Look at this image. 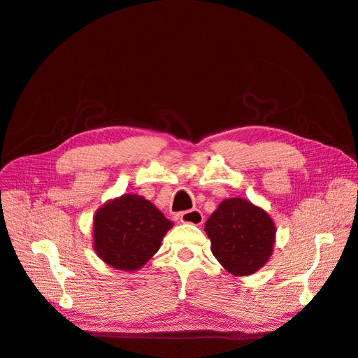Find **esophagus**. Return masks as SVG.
<instances>
[{
  "instance_id": "34e87169",
  "label": "esophagus",
  "mask_w": 358,
  "mask_h": 358,
  "mask_svg": "<svg viewBox=\"0 0 358 358\" xmlns=\"http://www.w3.org/2000/svg\"><path fill=\"white\" fill-rule=\"evenodd\" d=\"M178 220L182 224H192V225H200L203 222V215H201L200 210L192 209V210H185L178 215Z\"/></svg>"
}]
</instances>
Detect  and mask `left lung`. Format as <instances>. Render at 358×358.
I'll use <instances>...</instances> for the list:
<instances>
[{
	"label": "left lung",
	"instance_id": "8db88e82",
	"mask_svg": "<svg viewBox=\"0 0 358 358\" xmlns=\"http://www.w3.org/2000/svg\"><path fill=\"white\" fill-rule=\"evenodd\" d=\"M212 253L231 275L247 276L263 268L273 253L276 227L269 213L250 200H222L205 224Z\"/></svg>",
	"mask_w": 358,
	"mask_h": 358
}]
</instances>
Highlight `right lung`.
<instances>
[{
  "instance_id": "right-lung-1",
  "label": "right lung",
  "mask_w": 358,
  "mask_h": 358,
  "mask_svg": "<svg viewBox=\"0 0 358 358\" xmlns=\"http://www.w3.org/2000/svg\"><path fill=\"white\" fill-rule=\"evenodd\" d=\"M173 222L138 194L108 200L93 216V248L106 265L118 271H138L159 250Z\"/></svg>"
}]
</instances>
